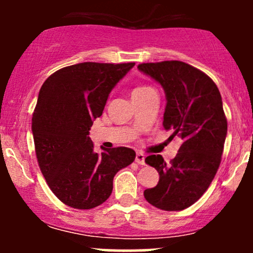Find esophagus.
I'll return each instance as SVG.
<instances>
[{
  "mask_svg": "<svg viewBox=\"0 0 253 253\" xmlns=\"http://www.w3.org/2000/svg\"><path fill=\"white\" fill-rule=\"evenodd\" d=\"M135 162L139 165H145V156L141 152H136L135 155Z\"/></svg>",
  "mask_w": 253,
  "mask_h": 253,
  "instance_id": "esophagus-1",
  "label": "esophagus"
}]
</instances>
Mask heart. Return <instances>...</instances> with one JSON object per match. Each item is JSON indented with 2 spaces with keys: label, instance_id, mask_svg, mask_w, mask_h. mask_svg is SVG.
<instances>
[{
  "label": "heart",
  "instance_id": "1",
  "mask_svg": "<svg viewBox=\"0 0 253 253\" xmlns=\"http://www.w3.org/2000/svg\"><path fill=\"white\" fill-rule=\"evenodd\" d=\"M153 88H151L149 85H141V86H138V88H135L134 90L132 91V96H134V95H140V94H144V92L149 91V90H152Z\"/></svg>",
  "mask_w": 253,
  "mask_h": 253
}]
</instances>
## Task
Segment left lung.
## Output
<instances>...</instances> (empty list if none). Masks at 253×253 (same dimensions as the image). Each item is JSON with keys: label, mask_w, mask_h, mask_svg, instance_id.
Returning a JSON list of instances; mask_svg holds the SVG:
<instances>
[{"label": "left lung", "mask_w": 253, "mask_h": 253, "mask_svg": "<svg viewBox=\"0 0 253 253\" xmlns=\"http://www.w3.org/2000/svg\"><path fill=\"white\" fill-rule=\"evenodd\" d=\"M138 69L163 86V126L172 132L169 140L182 141L169 164L161 155L146 157L145 163L158 171L159 182L144 196L159 210H185L208 189L221 162L227 134L221 95L210 76L179 60L143 63Z\"/></svg>", "instance_id": "1"}]
</instances>
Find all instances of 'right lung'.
I'll return each instance as SVG.
<instances>
[{"instance_id":"obj_1","label":"right lung","mask_w":253,"mask_h":253,"mask_svg":"<svg viewBox=\"0 0 253 253\" xmlns=\"http://www.w3.org/2000/svg\"><path fill=\"white\" fill-rule=\"evenodd\" d=\"M135 63L85 62L65 66L42 84L32 118L36 155L52 193L66 206L91 210L113 190V178L135 152L113 147L96 153L89 138L109 92Z\"/></svg>"}]
</instances>
